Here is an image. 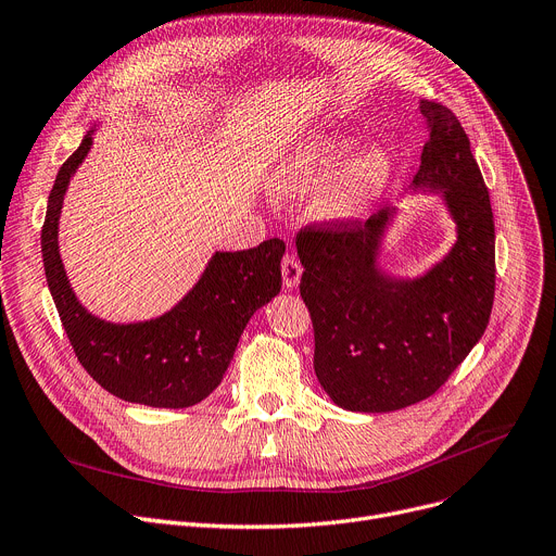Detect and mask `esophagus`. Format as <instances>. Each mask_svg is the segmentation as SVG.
I'll return each instance as SVG.
<instances>
[{
  "mask_svg": "<svg viewBox=\"0 0 556 556\" xmlns=\"http://www.w3.org/2000/svg\"><path fill=\"white\" fill-rule=\"evenodd\" d=\"M301 266H299V262L292 257V255H286L283 257V262H281V277H283V286L286 288H296L299 286V281H301Z\"/></svg>",
  "mask_w": 556,
  "mask_h": 556,
  "instance_id": "esophagus-1",
  "label": "esophagus"
}]
</instances>
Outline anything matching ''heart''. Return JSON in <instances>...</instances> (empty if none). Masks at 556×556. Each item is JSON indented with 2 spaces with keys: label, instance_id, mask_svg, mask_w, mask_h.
<instances>
[{
  "label": "heart",
  "instance_id": "b5f03b06",
  "mask_svg": "<svg viewBox=\"0 0 556 556\" xmlns=\"http://www.w3.org/2000/svg\"><path fill=\"white\" fill-rule=\"evenodd\" d=\"M357 137L317 132L294 141L273 168V190L281 197H304L315 190V215L324 222H348L364 215L392 177V155L368 143L355 155Z\"/></svg>",
  "mask_w": 556,
  "mask_h": 556
}]
</instances>
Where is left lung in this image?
I'll use <instances>...</instances> for the list:
<instances>
[{
  "instance_id": "8db88e82",
  "label": "left lung",
  "mask_w": 556,
  "mask_h": 556,
  "mask_svg": "<svg viewBox=\"0 0 556 556\" xmlns=\"http://www.w3.org/2000/svg\"><path fill=\"white\" fill-rule=\"evenodd\" d=\"M428 141L413 192L441 197L452 248L417 277L381 268L399 208L296 237L301 296L315 328V372L343 410L392 413L434 394L470 355L494 301V217L470 139L452 111L421 99Z\"/></svg>"
}]
</instances>
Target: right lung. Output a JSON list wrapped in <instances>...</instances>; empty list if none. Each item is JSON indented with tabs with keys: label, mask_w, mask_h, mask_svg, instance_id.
<instances>
[{
	"label": "right lung",
	"mask_w": 556,
	"mask_h": 556,
	"mask_svg": "<svg viewBox=\"0 0 556 556\" xmlns=\"http://www.w3.org/2000/svg\"><path fill=\"white\" fill-rule=\"evenodd\" d=\"M60 168L48 197L41 257L48 290L84 370L111 394L150 408H190L224 379L239 337L281 290L286 243L215 250L197 283L160 317L115 324L92 315L77 299L60 255V217L73 175L92 148V132Z\"/></svg>",
	"instance_id": "1"
}]
</instances>
